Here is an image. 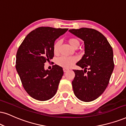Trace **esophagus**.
I'll return each mask as SVG.
<instances>
[{
    "label": "esophagus",
    "mask_w": 126,
    "mask_h": 126,
    "mask_svg": "<svg viewBox=\"0 0 126 126\" xmlns=\"http://www.w3.org/2000/svg\"><path fill=\"white\" fill-rule=\"evenodd\" d=\"M68 71V68H63V71H64V73H66L67 71Z\"/></svg>",
    "instance_id": "1"
}]
</instances>
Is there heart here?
I'll use <instances>...</instances> for the list:
<instances>
[{
	"instance_id": "obj_1",
	"label": "heart",
	"mask_w": 126,
	"mask_h": 126,
	"mask_svg": "<svg viewBox=\"0 0 126 126\" xmlns=\"http://www.w3.org/2000/svg\"><path fill=\"white\" fill-rule=\"evenodd\" d=\"M68 42L71 47H79V41L76 38H71L68 39ZM61 44V41H56L54 43L53 46V50L55 54L57 55L59 52V47ZM77 59L76 57H66L62 56L58 58L56 60V63L59 66L64 68H70L77 62Z\"/></svg>"
}]
</instances>
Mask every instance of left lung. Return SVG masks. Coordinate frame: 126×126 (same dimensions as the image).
<instances>
[{"mask_svg":"<svg viewBox=\"0 0 126 126\" xmlns=\"http://www.w3.org/2000/svg\"><path fill=\"white\" fill-rule=\"evenodd\" d=\"M68 31L83 40L85 47V53L76 64L84 70H73V91L81 101H92L102 94L109 84L114 69L112 47L105 36L94 29Z\"/></svg>","mask_w":126,"mask_h":126,"instance_id":"1","label":"left lung"}]
</instances>
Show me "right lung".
Returning a JSON list of instances; mask_svg holds the SVG:
<instances>
[{
  "label": "right lung",
  "instance_id": "1",
  "mask_svg": "<svg viewBox=\"0 0 126 126\" xmlns=\"http://www.w3.org/2000/svg\"><path fill=\"white\" fill-rule=\"evenodd\" d=\"M68 28L41 27L30 32L19 47L16 68L24 88L32 98L41 101L50 99L56 93L63 75L62 67L53 65L45 70L53 59L55 41Z\"/></svg>",
  "mask_w": 126,
  "mask_h": 126
}]
</instances>
